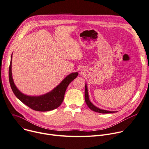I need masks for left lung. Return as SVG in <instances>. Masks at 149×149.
I'll list each match as a JSON object with an SVG mask.
<instances>
[{
	"label": "left lung",
	"instance_id": "8db88e82",
	"mask_svg": "<svg viewBox=\"0 0 149 149\" xmlns=\"http://www.w3.org/2000/svg\"><path fill=\"white\" fill-rule=\"evenodd\" d=\"M84 96H85V101L88 108L91 109V110L93 111L97 112V113H102V114H107V113H116L117 111H108V110H102V109L99 108L95 106L91 101L89 100V96H88V89H87V84H85V93H84Z\"/></svg>",
	"mask_w": 149,
	"mask_h": 149
}]
</instances>
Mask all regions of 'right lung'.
<instances>
[{
    "mask_svg": "<svg viewBox=\"0 0 149 149\" xmlns=\"http://www.w3.org/2000/svg\"><path fill=\"white\" fill-rule=\"evenodd\" d=\"M12 58L13 54L9 68V80L13 92L19 101L32 110L38 111H51L60 106L63 101L66 88L78 75L77 72L69 74L52 91L45 94L40 96H29L19 91L14 84L11 69Z\"/></svg>",
    "mask_w": 149,
    "mask_h": 149,
    "instance_id": "right-lung-1",
    "label": "right lung"
}]
</instances>
